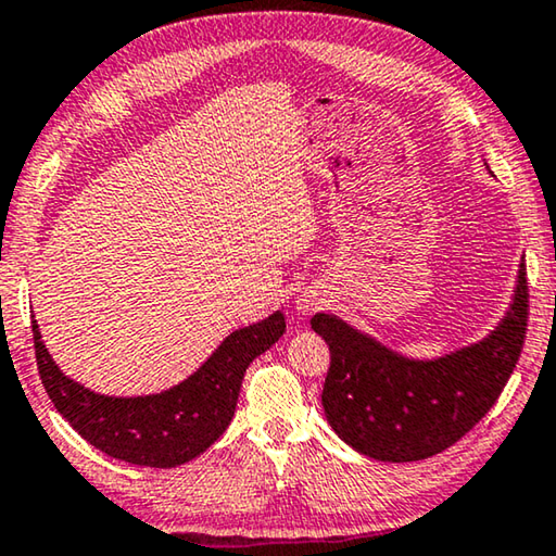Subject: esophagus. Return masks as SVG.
Returning a JSON list of instances; mask_svg holds the SVG:
<instances>
[{"mask_svg": "<svg viewBox=\"0 0 556 556\" xmlns=\"http://www.w3.org/2000/svg\"><path fill=\"white\" fill-rule=\"evenodd\" d=\"M320 305H323V298H320L318 293H303V295L295 301L298 313H303V315H311L313 311H318Z\"/></svg>", "mask_w": 556, "mask_h": 556, "instance_id": "34e87169", "label": "esophagus"}]
</instances>
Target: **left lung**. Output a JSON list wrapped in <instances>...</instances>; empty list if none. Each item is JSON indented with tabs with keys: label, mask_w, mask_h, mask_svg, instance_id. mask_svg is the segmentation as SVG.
<instances>
[{
	"label": "left lung",
	"mask_w": 556,
	"mask_h": 556,
	"mask_svg": "<svg viewBox=\"0 0 556 556\" xmlns=\"http://www.w3.org/2000/svg\"><path fill=\"white\" fill-rule=\"evenodd\" d=\"M519 263L509 311L490 336L420 361L382 345L338 315L315 313L330 348L323 409L350 447L380 463H417L455 445L490 413L519 361L527 332V273Z\"/></svg>",
	"instance_id": "8db88e82"
}]
</instances>
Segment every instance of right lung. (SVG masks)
Listing matches in <instances>:
<instances>
[{
  "mask_svg": "<svg viewBox=\"0 0 556 556\" xmlns=\"http://www.w3.org/2000/svg\"><path fill=\"white\" fill-rule=\"evenodd\" d=\"M34 350L47 395L84 440L141 467H178L208 450L233 420L245 367L286 332L283 313L238 328L189 378L153 395L114 397L59 370L34 320Z\"/></svg>",
  "mask_w": 556,
  "mask_h": 556,
  "instance_id": "obj_1",
  "label": "right lung"
}]
</instances>
